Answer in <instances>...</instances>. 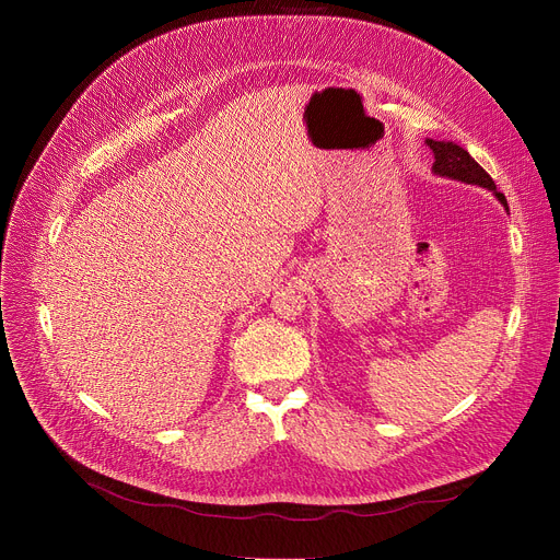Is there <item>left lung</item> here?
<instances>
[{
	"mask_svg": "<svg viewBox=\"0 0 560 560\" xmlns=\"http://www.w3.org/2000/svg\"><path fill=\"white\" fill-rule=\"evenodd\" d=\"M427 144H429V150L433 152V159H435L433 167H431L433 174L447 176V179H456V182H463V184H469V186L486 188L499 201H502L504 209L509 211L506 197L502 192H497L492 176L472 156H469L467 150H463L460 144L447 142V140H431V138H427Z\"/></svg>",
	"mask_w": 560,
	"mask_h": 560,
	"instance_id": "1",
	"label": "left lung"
}]
</instances>
